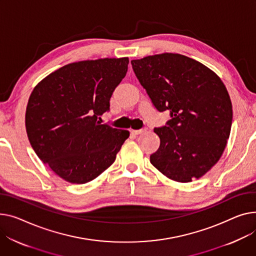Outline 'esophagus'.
<instances>
[{
  "mask_svg": "<svg viewBox=\"0 0 256 256\" xmlns=\"http://www.w3.org/2000/svg\"><path fill=\"white\" fill-rule=\"evenodd\" d=\"M146 132V128H142V130H130V132L134 134H142V132Z\"/></svg>",
  "mask_w": 256,
  "mask_h": 256,
  "instance_id": "34e87169",
  "label": "esophagus"
}]
</instances>
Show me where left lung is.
Masks as SVG:
<instances>
[{"mask_svg":"<svg viewBox=\"0 0 256 256\" xmlns=\"http://www.w3.org/2000/svg\"><path fill=\"white\" fill-rule=\"evenodd\" d=\"M134 72L160 112L171 120L154 128L160 139L150 162L168 179L187 183L209 172L230 138L232 106L226 85L202 62L178 54L130 62Z\"/></svg>","mask_w":256,"mask_h":256,"instance_id":"1","label":"left lung"}]
</instances>
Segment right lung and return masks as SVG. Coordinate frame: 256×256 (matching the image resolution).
I'll list each match as a JSON object with an SVG mask.
<instances>
[{
	"label": "right lung",
	"instance_id": "right-lung-1",
	"mask_svg": "<svg viewBox=\"0 0 256 256\" xmlns=\"http://www.w3.org/2000/svg\"><path fill=\"white\" fill-rule=\"evenodd\" d=\"M128 62V58H106L68 64L32 90L26 111L28 138L38 158L64 181L96 179L130 137L128 130L98 122Z\"/></svg>",
	"mask_w": 256,
	"mask_h": 256
}]
</instances>
